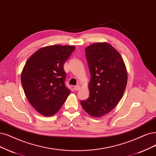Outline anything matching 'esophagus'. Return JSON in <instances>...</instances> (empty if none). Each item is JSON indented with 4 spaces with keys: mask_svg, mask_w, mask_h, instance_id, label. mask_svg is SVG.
I'll list each match as a JSON object with an SVG mask.
<instances>
[{
    "mask_svg": "<svg viewBox=\"0 0 156 156\" xmlns=\"http://www.w3.org/2000/svg\"><path fill=\"white\" fill-rule=\"evenodd\" d=\"M80 89V85H76V86H74V90H78Z\"/></svg>",
    "mask_w": 156,
    "mask_h": 156,
    "instance_id": "esophagus-1",
    "label": "esophagus"
}]
</instances>
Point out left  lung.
<instances>
[{
  "label": "left lung",
  "instance_id": "1",
  "mask_svg": "<svg viewBox=\"0 0 156 156\" xmlns=\"http://www.w3.org/2000/svg\"><path fill=\"white\" fill-rule=\"evenodd\" d=\"M91 76L89 97L80 101L86 112L93 117L107 114L117 105L127 83V72L122 57L107 42L85 48Z\"/></svg>",
  "mask_w": 156,
  "mask_h": 156
}]
</instances>
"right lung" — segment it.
Listing matches in <instances>:
<instances>
[{
    "mask_svg": "<svg viewBox=\"0 0 156 156\" xmlns=\"http://www.w3.org/2000/svg\"><path fill=\"white\" fill-rule=\"evenodd\" d=\"M74 49L72 45L42 48L30 57L23 68L21 83L27 99L43 116L56 114L71 93L66 86L63 65Z\"/></svg>",
    "mask_w": 156,
    "mask_h": 156,
    "instance_id": "right-lung-1",
    "label": "right lung"
}]
</instances>
